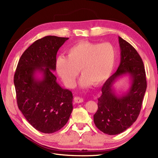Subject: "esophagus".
Instances as JSON below:
<instances>
[{
    "instance_id": "esophagus-1",
    "label": "esophagus",
    "mask_w": 158,
    "mask_h": 158,
    "mask_svg": "<svg viewBox=\"0 0 158 158\" xmlns=\"http://www.w3.org/2000/svg\"><path fill=\"white\" fill-rule=\"evenodd\" d=\"M74 102L76 103H82L84 102V99L80 98V97H78V96H76L74 98Z\"/></svg>"
}]
</instances>
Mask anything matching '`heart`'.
I'll return each instance as SVG.
<instances>
[{
	"mask_svg": "<svg viewBox=\"0 0 158 158\" xmlns=\"http://www.w3.org/2000/svg\"><path fill=\"white\" fill-rule=\"evenodd\" d=\"M116 52L109 43L98 44L80 41L67 50V57L59 56L56 60V72L66 86L73 88L79 70L82 88L92 84H99L111 74Z\"/></svg>",
	"mask_w": 158,
	"mask_h": 158,
	"instance_id": "1",
	"label": "heart"
}]
</instances>
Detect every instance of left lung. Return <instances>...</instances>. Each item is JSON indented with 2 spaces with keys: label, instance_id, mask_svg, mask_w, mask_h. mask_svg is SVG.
Returning a JSON list of instances; mask_svg holds the SVG:
<instances>
[{
  "label": "left lung",
  "instance_id": "left-lung-1",
  "mask_svg": "<svg viewBox=\"0 0 158 158\" xmlns=\"http://www.w3.org/2000/svg\"><path fill=\"white\" fill-rule=\"evenodd\" d=\"M121 63L117 70L106 80L98 98L97 112L94 115L96 127L109 135L120 134L130 127L139 115L147 88L146 72L140 56L134 47L118 37ZM128 74L131 80L130 88L117 96L112 85L116 80Z\"/></svg>",
  "mask_w": 158,
  "mask_h": 158
}]
</instances>
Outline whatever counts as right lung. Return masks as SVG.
<instances>
[{
  "label": "right lung",
  "mask_w": 158,
  "mask_h": 158,
  "mask_svg": "<svg viewBox=\"0 0 158 158\" xmlns=\"http://www.w3.org/2000/svg\"><path fill=\"white\" fill-rule=\"evenodd\" d=\"M67 37L45 36L35 41L23 52L14 77L19 109L36 130L44 133L59 131L73 111L71 91L56 82L57 51ZM40 72L41 79L35 74Z\"/></svg>",
  "instance_id": "1"
}]
</instances>
